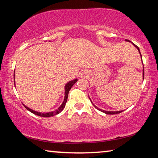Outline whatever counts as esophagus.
I'll return each mask as SVG.
<instances>
[{"label":"esophagus","mask_w":158,"mask_h":158,"mask_svg":"<svg viewBox=\"0 0 158 158\" xmlns=\"http://www.w3.org/2000/svg\"><path fill=\"white\" fill-rule=\"evenodd\" d=\"M80 77L81 78H86V77H88V73L86 70H85V69H84V70H81V73H80Z\"/></svg>","instance_id":"obj_1"}]
</instances>
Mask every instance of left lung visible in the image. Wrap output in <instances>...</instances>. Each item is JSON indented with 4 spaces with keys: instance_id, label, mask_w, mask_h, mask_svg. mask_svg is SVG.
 I'll return each instance as SVG.
<instances>
[{
    "instance_id": "obj_1",
    "label": "left lung",
    "mask_w": 158,
    "mask_h": 158,
    "mask_svg": "<svg viewBox=\"0 0 158 158\" xmlns=\"http://www.w3.org/2000/svg\"><path fill=\"white\" fill-rule=\"evenodd\" d=\"M125 41H127V42H130V40H125ZM132 44H133V43H132ZM133 45H135V47H136V48H137V49H138L139 52V53H140L141 58V52H140L139 48V47L137 46V45H135V44H133ZM141 60H142V58H141ZM142 63H143V61H142ZM143 79H144V68H143ZM90 101H91V100H90ZM91 102H92V101H91ZM92 103H93V102H92ZM93 106H95V108H96V109H98L99 111H102V112H103V113L106 114H120V113H121V112L123 111H108L102 110V109L98 108L97 106H96L94 105V104H93Z\"/></svg>"
}]
</instances>
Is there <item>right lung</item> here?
<instances>
[{"mask_svg": "<svg viewBox=\"0 0 158 158\" xmlns=\"http://www.w3.org/2000/svg\"><path fill=\"white\" fill-rule=\"evenodd\" d=\"M14 78H15V73H14ZM77 81V79H75L73 80V81H69L68 83H67L65 84V98H64V101L63 102L62 105H61L59 108L56 110L54 111H52V112H48V113H42V112H38V111H34L33 109H31L30 108H28V106H25L24 105H23V106H25V108L28 110L29 111H31V113H33L34 114L37 115V116H42V117H51V116H55V115L58 114L59 113H60L61 111L63 110V109L65 108V104L67 102V100H68V93L69 91L70 90L71 88L73 86V85L75 84V83Z\"/></svg>", "mask_w": 158, "mask_h": 158, "instance_id": "obj_1", "label": "right lung"}]
</instances>
